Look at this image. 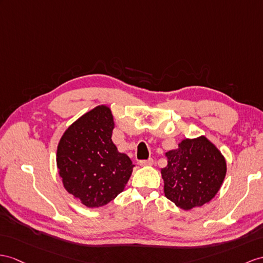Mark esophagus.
I'll return each instance as SVG.
<instances>
[{
  "instance_id": "1",
  "label": "esophagus",
  "mask_w": 263,
  "mask_h": 263,
  "mask_svg": "<svg viewBox=\"0 0 263 263\" xmlns=\"http://www.w3.org/2000/svg\"><path fill=\"white\" fill-rule=\"evenodd\" d=\"M153 163H154L153 158H148V159H142V161H139V162H138V164H139L140 166H151V165H153Z\"/></svg>"
}]
</instances>
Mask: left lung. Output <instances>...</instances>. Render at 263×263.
I'll use <instances>...</instances> for the list:
<instances>
[{
	"label": "left lung",
	"instance_id": "8db88e82",
	"mask_svg": "<svg viewBox=\"0 0 263 263\" xmlns=\"http://www.w3.org/2000/svg\"><path fill=\"white\" fill-rule=\"evenodd\" d=\"M167 166L161 170L165 196L176 206L191 210L209 203L221 189L227 162L205 136L183 139L168 151Z\"/></svg>",
	"mask_w": 263,
	"mask_h": 263
}]
</instances>
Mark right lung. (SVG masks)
<instances>
[{
  "mask_svg": "<svg viewBox=\"0 0 263 263\" xmlns=\"http://www.w3.org/2000/svg\"><path fill=\"white\" fill-rule=\"evenodd\" d=\"M115 128L109 107H95L63 133L57 166L68 193L87 208H100L124 191L133 165L112 143Z\"/></svg>",
  "mask_w": 263,
  "mask_h": 263,
  "instance_id": "right-lung-1",
  "label": "right lung"
}]
</instances>
